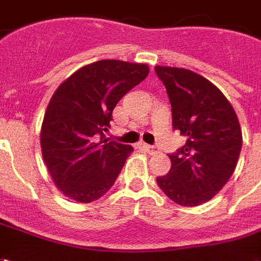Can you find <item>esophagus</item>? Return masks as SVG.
I'll return each instance as SVG.
<instances>
[{"label":"esophagus","mask_w":261,"mask_h":261,"mask_svg":"<svg viewBox=\"0 0 261 261\" xmlns=\"http://www.w3.org/2000/svg\"><path fill=\"white\" fill-rule=\"evenodd\" d=\"M142 147L145 148V149H147V152L151 153V155H153V153L158 152V148L155 147V145H148V144H144Z\"/></svg>","instance_id":"esophagus-1"}]
</instances>
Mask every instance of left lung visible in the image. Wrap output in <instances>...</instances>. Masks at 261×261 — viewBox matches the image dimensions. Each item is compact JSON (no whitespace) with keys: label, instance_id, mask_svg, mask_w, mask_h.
Here are the masks:
<instances>
[{"label":"left lung","instance_id":"obj_1","mask_svg":"<svg viewBox=\"0 0 261 261\" xmlns=\"http://www.w3.org/2000/svg\"><path fill=\"white\" fill-rule=\"evenodd\" d=\"M172 105V124L186 144L169 155L168 175L156 177L172 201L196 207L226 185L239 159L242 130L229 100L213 82L186 68L155 67Z\"/></svg>","mask_w":261,"mask_h":261}]
</instances>
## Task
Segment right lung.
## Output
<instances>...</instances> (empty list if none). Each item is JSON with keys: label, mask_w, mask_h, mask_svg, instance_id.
<instances>
[{"label": "right lung", "mask_w": 261, "mask_h": 261, "mask_svg": "<svg viewBox=\"0 0 261 261\" xmlns=\"http://www.w3.org/2000/svg\"><path fill=\"white\" fill-rule=\"evenodd\" d=\"M148 72L147 64L100 60L75 71L54 92L43 119L40 147L48 173L64 196L92 202L113 186L134 148L108 142L103 133L120 99Z\"/></svg>", "instance_id": "1"}]
</instances>
